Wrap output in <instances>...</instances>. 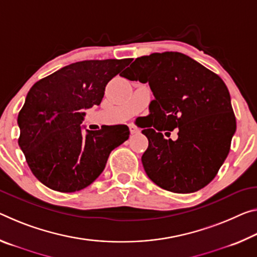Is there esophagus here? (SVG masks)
Wrapping results in <instances>:
<instances>
[{
	"instance_id": "esophagus-1",
	"label": "esophagus",
	"mask_w": 257,
	"mask_h": 257,
	"mask_svg": "<svg viewBox=\"0 0 257 257\" xmlns=\"http://www.w3.org/2000/svg\"><path fill=\"white\" fill-rule=\"evenodd\" d=\"M129 129H130V133H132V134L140 133V128H138L137 125H135V124H129Z\"/></svg>"
}]
</instances>
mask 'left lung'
<instances>
[{"label": "left lung", "instance_id": "left-lung-1", "mask_svg": "<svg viewBox=\"0 0 257 257\" xmlns=\"http://www.w3.org/2000/svg\"><path fill=\"white\" fill-rule=\"evenodd\" d=\"M121 76L149 83L154 96L142 132L149 140L142 162L150 180L176 193L195 192L213 181L237 128L221 77L181 52L140 57ZM175 127L178 140H166L162 132Z\"/></svg>", "mask_w": 257, "mask_h": 257}]
</instances>
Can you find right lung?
<instances>
[{"instance_id": "add662e5", "label": "right lung", "mask_w": 257, "mask_h": 257, "mask_svg": "<svg viewBox=\"0 0 257 257\" xmlns=\"http://www.w3.org/2000/svg\"><path fill=\"white\" fill-rule=\"evenodd\" d=\"M130 59L84 60L36 82L18 114L19 148L38 180L59 192L90 185L109 153L129 138L125 124L82 134L84 109L99 105L105 87Z\"/></svg>"}]
</instances>
